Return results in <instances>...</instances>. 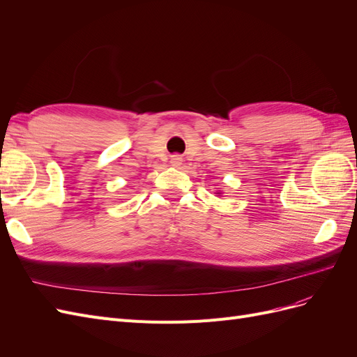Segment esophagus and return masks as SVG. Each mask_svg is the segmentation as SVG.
Returning <instances> with one entry per match:
<instances>
[{"mask_svg": "<svg viewBox=\"0 0 357 357\" xmlns=\"http://www.w3.org/2000/svg\"><path fill=\"white\" fill-rule=\"evenodd\" d=\"M169 164L172 165V167H180L181 164H183V158L180 156V155H172L171 156V159H169Z\"/></svg>", "mask_w": 357, "mask_h": 357, "instance_id": "1", "label": "esophagus"}]
</instances>
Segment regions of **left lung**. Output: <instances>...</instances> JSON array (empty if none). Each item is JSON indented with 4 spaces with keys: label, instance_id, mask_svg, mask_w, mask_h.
<instances>
[{
    "label": "left lung",
    "instance_id": "left-lung-1",
    "mask_svg": "<svg viewBox=\"0 0 357 357\" xmlns=\"http://www.w3.org/2000/svg\"><path fill=\"white\" fill-rule=\"evenodd\" d=\"M215 193H218V195H222V192H215Z\"/></svg>",
    "mask_w": 357,
    "mask_h": 357
}]
</instances>
